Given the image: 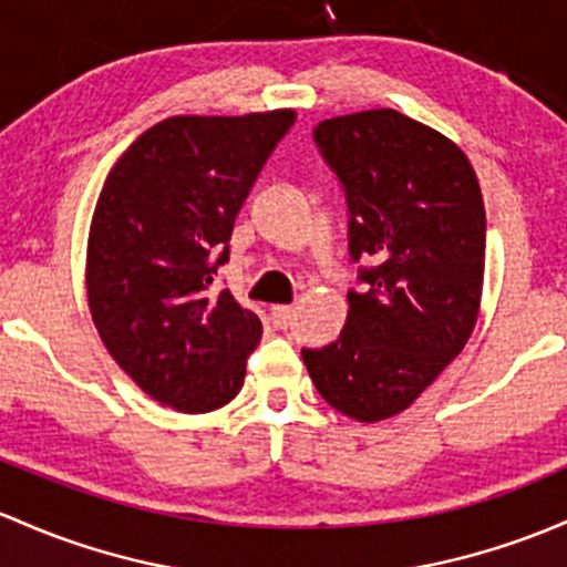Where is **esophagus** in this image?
Returning a JSON list of instances; mask_svg holds the SVG:
<instances>
[{
	"mask_svg": "<svg viewBox=\"0 0 567 567\" xmlns=\"http://www.w3.org/2000/svg\"><path fill=\"white\" fill-rule=\"evenodd\" d=\"M271 320L277 329H288L290 320H293V307L290 303H277V307H271Z\"/></svg>",
	"mask_w": 567,
	"mask_h": 567,
	"instance_id": "esophagus-1",
	"label": "esophagus"
}]
</instances>
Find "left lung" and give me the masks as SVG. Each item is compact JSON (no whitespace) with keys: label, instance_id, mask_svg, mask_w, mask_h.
I'll return each mask as SVG.
<instances>
[{"label":"left lung","instance_id":"left-lung-1","mask_svg":"<svg viewBox=\"0 0 567 567\" xmlns=\"http://www.w3.org/2000/svg\"><path fill=\"white\" fill-rule=\"evenodd\" d=\"M350 208V290L337 342L301 350L315 389L361 424L408 410L473 337L484 293L486 212L467 154L393 109L315 127Z\"/></svg>","mask_w":567,"mask_h":567}]
</instances>
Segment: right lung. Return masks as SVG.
Returning a JSON list of instances; mask_svg holds the SVG:
<instances>
[{"mask_svg": "<svg viewBox=\"0 0 567 567\" xmlns=\"http://www.w3.org/2000/svg\"><path fill=\"white\" fill-rule=\"evenodd\" d=\"M296 111L171 116L116 159L86 244V299L113 361L178 413H212L241 391L260 318L228 288L236 214Z\"/></svg>", "mask_w": 567, "mask_h": 567, "instance_id": "add662e5", "label": "right lung"}]
</instances>
